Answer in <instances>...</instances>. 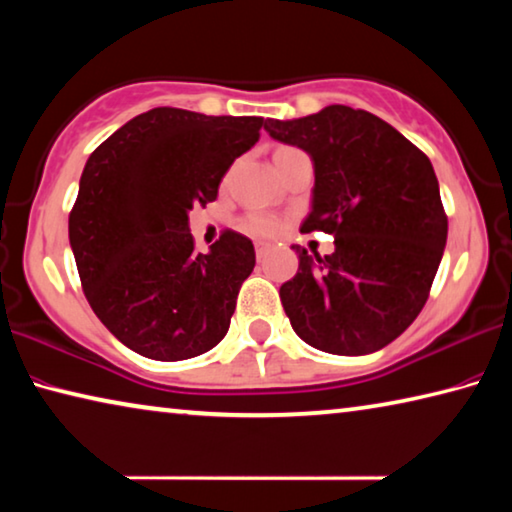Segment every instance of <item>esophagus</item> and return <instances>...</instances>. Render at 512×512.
I'll return each mask as SVG.
<instances>
[{
	"mask_svg": "<svg viewBox=\"0 0 512 512\" xmlns=\"http://www.w3.org/2000/svg\"><path fill=\"white\" fill-rule=\"evenodd\" d=\"M268 250H271V246L264 244V241H257V244H255V255H257V259H264V257L268 255Z\"/></svg>",
	"mask_w": 512,
	"mask_h": 512,
	"instance_id": "1",
	"label": "esophagus"
}]
</instances>
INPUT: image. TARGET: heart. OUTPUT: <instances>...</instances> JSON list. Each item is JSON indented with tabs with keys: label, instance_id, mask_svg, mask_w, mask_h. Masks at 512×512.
I'll use <instances>...</instances> for the list:
<instances>
[{
	"label": "heart",
	"instance_id": "heart-1",
	"mask_svg": "<svg viewBox=\"0 0 512 512\" xmlns=\"http://www.w3.org/2000/svg\"><path fill=\"white\" fill-rule=\"evenodd\" d=\"M241 230L248 232L253 237H273L280 230V221L271 214L264 212H250L241 219Z\"/></svg>",
	"mask_w": 512,
	"mask_h": 512
}]
</instances>
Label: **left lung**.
Here are the masks:
<instances>
[{
  "instance_id": "obj_1",
  "label": "left lung",
  "mask_w": 512,
  "mask_h": 512,
  "mask_svg": "<svg viewBox=\"0 0 512 512\" xmlns=\"http://www.w3.org/2000/svg\"><path fill=\"white\" fill-rule=\"evenodd\" d=\"M277 142L314 162V201L300 232L334 235V253H298L280 287L291 327L311 348L343 357L377 352L429 298L447 244V214L427 155L366 110L327 106L266 119Z\"/></svg>"
}]
</instances>
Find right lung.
<instances>
[{"mask_svg":"<svg viewBox=\"0 0 512 512\" xmlns=\"http://www.w3.org/2000/svg\"><path fill=\"white\" fill-rule=\"evenodd\" d=\"M262 117L142 112L85 162L69 244L90 307L117 339L155 361L192 359L228 334L253 241L225 230L196 253L189 210L210 203Z\"/></svg>","mask_w":512,"mask_h":512,"instance_id":"obj_1","label":"right lung"}]
</instances>
